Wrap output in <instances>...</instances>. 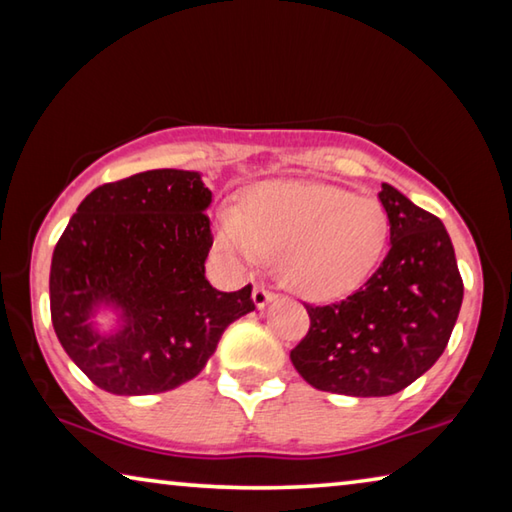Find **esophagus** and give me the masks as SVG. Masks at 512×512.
<instances>
[{"instance_id":"obj_1","label":"esophagus","mask_w":512,"mask_h":512,"mask_svg":"<svg viewBox=\"0 0 512 512\" xmlns=\"http://www.w3.org/2000/svg\"><path fill=\"white\" fill-rule=\"evenodd\" d=\"M271 300H275V293L273 291H268L266 287H262V284H257V287L253 289V302L255 305L262 309L264 305H268V302Z\"/></svg>"}]
</instances>
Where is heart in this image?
Masks as SVG:
<instances>
[{"mask_svg": "<svg viewBox=\"0 0 512 512\" xmlns=\"http://www.w3.org/2000/svg\"><path fill=\"white\" fill-rule=\"evenodd\" d=\"M391 237L386 207L372 196L325 183L277 180L241 198L239 214L225 212L216 246L244 264L275 259L289 289L307 298H336L366 280Z\"/></svg>", "mask_w": 512, "mask_h": 512, "instance_id": "obj_1", "label": "heart"}]
</instances>
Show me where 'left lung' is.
Segmentation results:
<instances>
[{"instance_id":"left-lung-1","label":"left lung","mask_w":512,"mask_h":512,"mask_svg":"<svg viewBox=\"0 0 512 512\" xmlns=\"http://www.w3.org/2000/svg\"><path fill=\"white\" fill-rule=\"evenodd\" d=\"M379 201L391 219L384 262L348 298L305 305L309 332L291 361L318 391L400 393L438 361L461 311L463 280L443 221L391 185Z\"/></svg>"}]
</instances>
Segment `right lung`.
Instances as JSON below:
<instances>
[{
  "label": "right lung",
  "instance_id": "1",
  "mask_svg": "<svg viewBox=\"0 0 512 512\" xmlns=\"http://www.w3.org/2000/svg\"><path fill=\"white\" fill-rule=\"evenodd\" d=\"M212 192L201 173L153 169L83 198L51 257V323L92 384L115 395L173 391L194 379L230 323L255 309L253 287L225 293L205 277ZM99 304L122 327L99 335Z\"/></svg>",
  "mask_w": 512,
  "mask_h": 512
}]
</instances>
